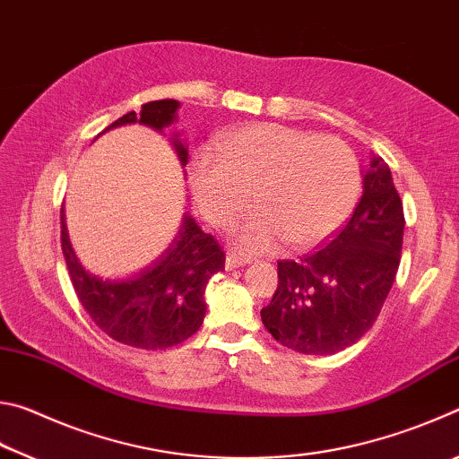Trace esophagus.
<instances>
[{
    "label": "esophagus",
    "mask_w": 459,
    "mask_h": 459,
    "mask_svg": "<svg viewBox=\"0 0 459 459\" xmlns=\"http://www.w3.org/2000/svg\"><path fill=\"white\" fill-rule=\"evenodd\" d=\"M247 259H243V257H238V255H229L227 257V261H224V267H227V271H232V269H238V267H243V265H247Z\"/></svg>",
    "instance_id": "1"
}]
</instances>
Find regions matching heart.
<instances>
[{
    "instance_id": "b5f03b06",
    "label": "heart",
    "mask_w": 459,
    "mask_h": 459,
    "mask_svg": "<svg viewBox=\"0 0 459 459\" xmlns=\"http://www.w3.org/2000/svg\"><path fill=\"white\" fill-rule=\"evenodd\" d=\"M219 155L200 152L190 184L202 212L224 229L251 202L259 212L232 230L245 253H265L285 240L304 251L344 227L360 198L362 178L354 152L336 137L271 126L227 131Z\"/></svg>"
}]
</instances>
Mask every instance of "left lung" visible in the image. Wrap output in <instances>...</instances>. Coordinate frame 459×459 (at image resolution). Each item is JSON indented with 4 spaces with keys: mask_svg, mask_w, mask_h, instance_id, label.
Returning <instances> with one entry per match:
<instances>
[{
    "mask_svg": "<svg viewBox=\"0 0 459 459\" xmlns=\"http://www.w3.org/2000/svg\"><path fill=\"white\" fill-rule=\"evenodd\" d=\"M405 214L391 168L372 153L362 198L340 235L301 261H279L277 291L261 309L279 344L299 354H336L367 333L401 263Z\"/></svg>",
    "mask_w": 459,
    "mask_h": 459,
    "instance_id": "obj_1",
    "label": "left lung"
}]
</instances>
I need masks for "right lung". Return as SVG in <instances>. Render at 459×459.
<instances>
[{
    "instance_id": "obj_1",
    "label": "right lung",
    "mask_w": 459,
    "mask_h": 459,
    "mask_svg": "<svg viewBox=\"0 0 459 459\" xmlns=\"http://www.w3.org/2000/svg\"><path fill=\"white\" fill-rule=\"evenodd\" d=\"M178 108L180 100H152L139 115L129 111L105 131L139 123L164 134L178 121ZM169 142L184 168L188 164V145L180 139V131ZM60 221L62 253L74 291L91 320L107 336L142 351H166L198 332L206 316V285L224 269V253L212 235L198 227L190 211L184 212L172 243L150 265L117 279L92 275L81 265L68 238L65 212Z\"/></svg>"
}]
</instances>
